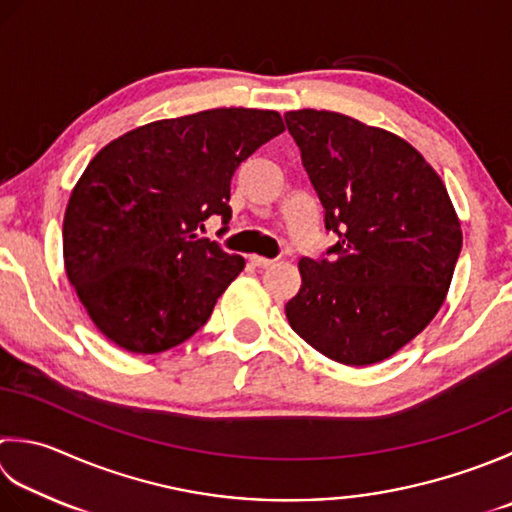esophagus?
<instances>
[{
    "instance_id": "esophagus-1",
    "label": "esophagus",
    "mask_w": 512,
    "mask_h": 512,
    "mask_svg": "<svg viewBox=\"0 0 512 512\" xmlns=\"http://www.w3.org/2000/svg\"><path fill=\"white\" fill-rule=\"evenodd\" d=\"M250 264H253V266H257V268H268V266H273L275 262H273V259H266V257H259V255H253V257H250Z\"/></svg>"
}]
</instances>
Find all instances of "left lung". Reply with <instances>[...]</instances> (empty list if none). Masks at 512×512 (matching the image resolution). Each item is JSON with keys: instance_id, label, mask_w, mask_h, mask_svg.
Returning a JSON list of instances; mask_svg holds the SVG:
<instances>
[{"instance_id": "8db88e82", "label": "left lung", "mask_w": 512, "mask_h": 512, "mask_svg": "<svg viewBox=\"0 0 512 512\" xmlns=\"http://www.w3.org/2000/svg\"><path fill=\"white\" fill-rule=\"evenodd\" d=\"M288 133L337 235L299 259L290 328L346 366L395 355L444 304L462 253L448 190L417 150L388 130L330 110H290Z\"/></svg>"}]
</instances>
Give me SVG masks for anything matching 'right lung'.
I'll return each instance as SVG.
<instances>
[{"label":"right lung","instance_id":"right-lung-1","mask_svg":"<svg viewBox=\"0 0 512 512\" xmlns=\"http://www.w3.org/2000/svg\"><path fill=\"white\" fill-rule=\"evenodd\" d=\"M284 133L275 110L213 108L117 137L93 157L64 215L68 282L119 348L155 355L202 328L244 270L199 235L230 222V179Z\"/></svg>","mask_w":512,"mask_h":512}]
</instances>
